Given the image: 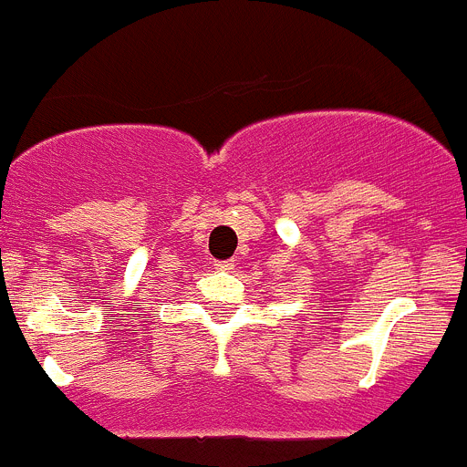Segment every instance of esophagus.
Wrapping results in <instances>:
<instances>
[{
  "label": "esophagus",
  "mask_w": 467,
  "mask_h": 467,
  "mask_svg": "<svg viewBox=\"0 0 467 467\" xmlns=\"http://www.w3.org/2000/svg\"><path fill=\"white\" fill-rule=\"evenodd\" d=\"M213 267H216V270H233L234 263L233 260H213Z\"/></svg>",
  "instance_id": "obj_1"
}]
</instances>
